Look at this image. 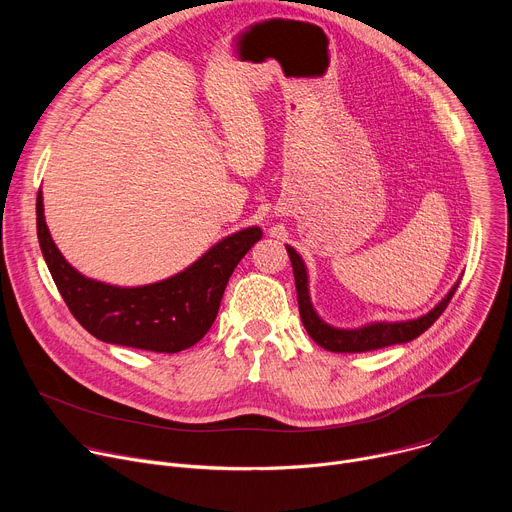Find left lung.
Instances as JSON below:
<instances>
[{"label":"left lung","mask_w":512,"mask_h":512,"mask_svg":"<svg viewBox=\"0 0 512 512\" xmlns=\"http://www.w3.org/2000/svg\"><path fill=\"white\" fill-rule=\"evenodd\" d=\"M291 267H294V277H296V291H298V306H300V316L306 332L312 336L316 344L330 352H367V350H377L385 348L391 344H403L419 334H423L437 318L442 316V312L448 308L450 300L454 298L456 289L460 281L454 283V287L448 291V296L437 304L431 312H427L421 318L407 320V322H373L360 328H334L326 324L314 310L310 302V289H308V269L302 261V257L296 253L294 247L285 245Z\"/></svg>","instance_id":"1"}]
</instances>
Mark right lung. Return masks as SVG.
Listing matches in <instances>:
<instances>
[{
	"instance_id": "1",
	"label": "right lung",
	"mask_w": 512,
	"mask_h": 512,
	"mask_svg": "<svg viewBox=\"0 0 512 512\" xmlns=\"http://www.w3.org/2000/svg\"><path fill=\"white\" fill-rule=\"evenodd\" d=\"M36 229L64 304L89 334L109 344L168 354L194 346L210 330L229 277L263 235L259 227L243 229L164 281L117 287L85 277L62 257L44 221L42 190L36 198Z\"/></svg>"
}]
</instances>
